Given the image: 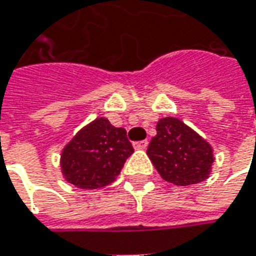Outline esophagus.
<instances>
[{
    "instance_id": "esophagus-1",
    "label": "esophagus",
    "mask_w": 256,
    "mask_h": 256,
    "mask_svg": "<svg viewBox=\"0 0 256 256\" xmlns=\"http://www.w3.org/2000/svg\"><path fill=\"white\" fill-rule=\"evenodd\" d=\"M133 146H134L136 150H144L146 147L148 146V142L147 140H142V142H136Z\"/></svg>"
}]
</instances>
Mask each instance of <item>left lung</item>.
I'll use <instances>...</instances> for the list:
<instances>
[{"label": "left lung", "mask_w": 256, "mask_h": 256, "mask_svg": "<svg viewBox=\"0 0 256 256\" xmlns=\"http://www.w3.org/2000/svg\"><path fill=\"white\" fill-rule=\"evenodd\" d=\"M156 130L147 156L163 180L176 186L207 180L214 163L212 147L207 140L177 118L160 119Z\"/></svg>", "instance_id": "1"}]
</instances>
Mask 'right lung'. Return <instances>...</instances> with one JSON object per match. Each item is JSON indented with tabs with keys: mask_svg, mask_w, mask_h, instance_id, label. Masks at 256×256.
<instances>
[{
	"mask_svg": "<svg viewBox=\"0 0 256 256\" xmlns=\"http://www.w3.org/2000/svg\"><path fill=\"white\" fill-rule=\"evenodd\" d=\"M133 152L124 128L112 126L106 118H98L64 147L62 174L78 188H102L116 180Z\"/></svg>",
	"mask_w": 256,
	"mask_h": 256,
	"instance_id": "obj_1",
	"label": "right lung"
}]
</instances>
